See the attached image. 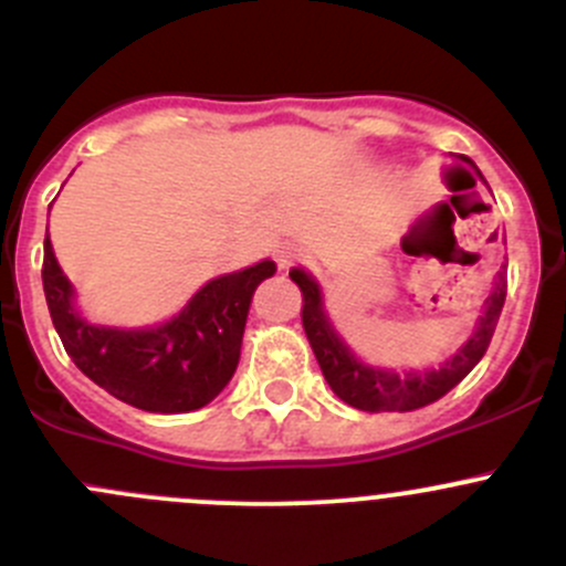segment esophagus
Listing matches in <instances>:
<instances>
[{
	"label": "esophagus",
	"mask_w": 566,
	"mask_h": 566,
	"mask_svg": "<svg viewBox=\"0 0 566 566\" xmlns=\"http://www.w3.org/2000/svg\"><path fill=\"white\" fill-rule=\"evenodd\" d=\"M298 260H301V249L295 247V243H287V247H282L276 251V262L282 271H287V268L295 265Z\"/></svg>",
	"instance_id": "34e87169"
}]
</instances>
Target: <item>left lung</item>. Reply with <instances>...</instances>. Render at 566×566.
Masks as SVG:
<instances>
[{"mask_svg":"<svg viewBox=\"0 0 566 566\" xmlns=\"http://www.w3.org/2000/svg\"><path fill=\"white\" fill-rule=\"evenodd\" d=\"M465 161L473 164L471 158H465ZM479 177H482V172H479ZM290 279L298 284L301 295H304L301 323H304L306 339H310L312 350H315V358L319 369H323L325 380H328L331 391L342 402L353 405L358 410H369V413H384V410H399V413H405V410L424 408V405L436 402L443 394L452 391L482 361L484 353H488V345L493 339V331L499 325L506 298V276L499 273V282H495L493 293L484 301V310L479 315L476 328L468 336L465 345L438 369L397 375L391 369L367 367V364L353 356L350 347L342 342V336L336 334L328 315H325L323 293H319V284L310 273L301 271V268H293Z\"/></svg>","mask_w":566,"mask_h":566,"instance_id":"8db88e82","label":"left lung"}]
</instances>
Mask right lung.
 Masks as SVG:
<instances>
[{
    "instance_id": "right-lung-1",
    "label": "right lung",
    "mask_w": 566,
    "mask_h": 566,
    "mask_svg": "<svg viewBox=\"0 0 566 566\" xmlns=\"http://www.w3.org/2000/svg\"><path fill=\"white\" fill-rule=\"evenodd\" d=\"M273 273V260H262L210 279L156 328H108L78 315L49 235L43 247L45 304L71 361L112 397L150 413H188L219 397L241 358L251 295Z\"/></svg>"
}]
</instances>
